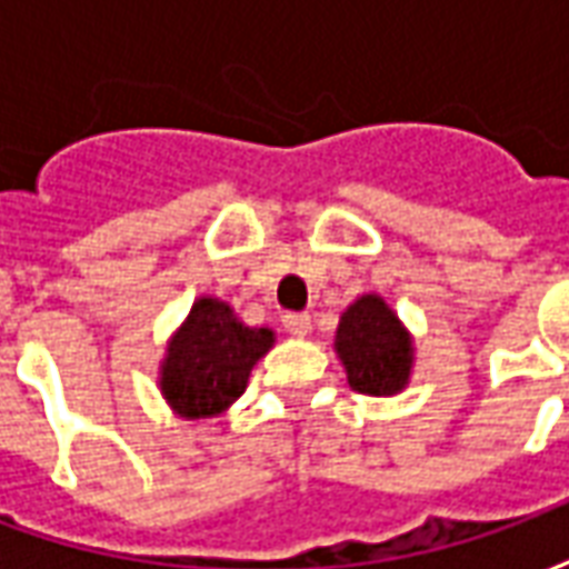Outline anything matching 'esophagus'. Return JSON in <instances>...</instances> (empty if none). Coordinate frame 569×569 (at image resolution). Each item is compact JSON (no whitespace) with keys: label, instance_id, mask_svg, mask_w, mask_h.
<instances>
[{"label":"esophagus","instance_id":"1","mask_svg":"<svg viewBox=\"0 0 569 569\" xmlns=\"http://www.w3.org/2000/svg\"><path fill=\"white\" fill-rule=\"evenodd\" d=\"M283 329L298 335V338H305L310 332V317L308 313H283Z\"/></svg>","mask_w":569,"mask_h":569}]
</instances>
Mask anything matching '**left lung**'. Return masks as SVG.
Instances as JSON below:
<instances>
[{"instance_id": "obj_1", "label": "left lung", "mask_w": 569, "mask_h": 569, "mask_svg": "<svg viewBox=\"0 0 569 569\" xmlns=\"http://www.w3.org/2000/svg\"><path fill=\"white\" fill-rule=\"evenodd\" d=\"M335 350L357 393L393 396L408 383L411 338L378 296L357 298L341 313Z\"/></svg>"}]
</instances>
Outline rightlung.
Instances as JSON below:
<instances>
[{
    "label": "right lung",
    "mask_w": 569,
    "mask_h": 569,
    "mask_svg": "<svg viewBox=\"0 0 569 569\" xmlns=\"http://www.w3.org/2000/svg\"><path fill=\"white\" fill-rule=\"evenodd\" d=\"M273 345L271 329H249L216 298H200L167 347L161 390L182 418L219 415L247 390L249 371Z\"/></svg>",
    "instance_id": "right-lung-1"
}]
</instances>
